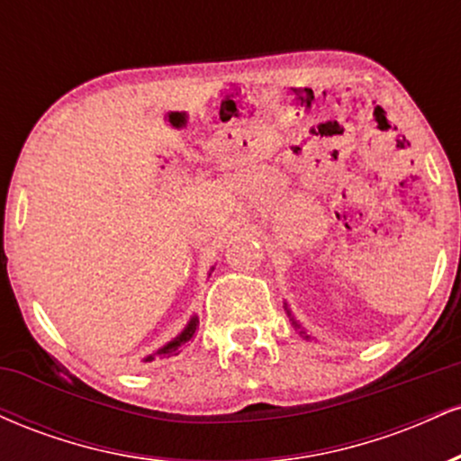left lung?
Returning a JSON list of instances; mask_svg holds the SVG:
<instances>
[{"mask_svg":"<svg viewBox=\"0 0 461 461\" xmlns=\"http://www.w3.org/2000/svg\"><path fill=\"white\" fill-rule=\"evenodd\" d=\"M294 325H297V322H294ZM297 327H299V325H297ZM305 338H308V336H305Z\"/></svg>","mask_w":461,"mask_h":461,"instance_id":"obj_1","label":"left lung"}]
</instances>
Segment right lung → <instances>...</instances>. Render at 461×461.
I'll return each instance as SVG.
<instances>
[{
  "label": "right lung",
  "instance_id": "add662e5",
  "mask_svg": "<svg viewBox=\"0 0 461 461\" xmlns=\"http://www.w3.org/2000/svg\"><path fill=\"white\" fill-rule=\"evenodd\" d=\"M197 330H199V321H197V319H193V321L188 322L186 330H184L182 333H179V336L176 338V340L168 342L167 347H162L160 351L156 353V356H149V357H147L145 362H153V359H156V357H171V356H177V353L182 351V347L186 345V342L190 340V338L194 336V331H197Z\"/></svg>",
  "mask_w": 461,
  "mask_h": 461
}]
</instances>
